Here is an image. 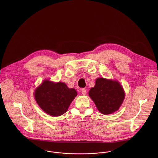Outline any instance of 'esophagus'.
<instances>
[{"instance_id": "34e87169", "label": "esophagus", "mask_w": 158, "mask_h": 158, "mask_svg": "<svg viewBox=\"0 0 158 158\" xmlns=\"http://www.w3.org/2000/svg\"><path fill=\"white\" fill-rule=\"evenodd\" d=\"M81 91V94L83 95H86V90L85 89H82Z\"/></svg>"}]
</instances>
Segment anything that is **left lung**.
<instances>
[{
    "instance_id": "left-lung-1",
    "label": "left lung",
    "mask_w": 158,
    "mask_h": 158,
    "mask_svg": "<svg viewBox=\"0 0 158 158\" xmlns=\"http://www.w3.org/2000/svg\"><path fill=\"white\" fill-rule=\"evenodd\" d=\"M89 95L98 110L105 115L118 110L125 98L123 89L118 81L103 78L96 80L95 86L90 89Z\"/></svg>"
}]
</instances>
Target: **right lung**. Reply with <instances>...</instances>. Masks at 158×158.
<instances>
[{
    "instance_id": "right-lung-1",
    "label": "right lung",
    "mask_w": 158,
    "mask_h": 158,
    "mask_svg": "<svg viewBox=\"0 0 158 158\" xmlns=\"http://www.w3.org/2000/svg\"><path fill=\"white\" fill-rule=\"evenodd\" d=\"M75 89H70L61 82L54 83L45 80L35 91L36 101L45 113L59 116L66 113L77 96Z\"/></svg>"
}]
</instances>
